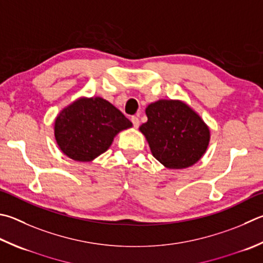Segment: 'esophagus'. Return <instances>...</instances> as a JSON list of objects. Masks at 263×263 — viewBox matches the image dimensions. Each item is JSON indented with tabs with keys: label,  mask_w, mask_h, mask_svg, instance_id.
Here are the masks:
<instances>
[{
	"label": "esophagus",
	"mask_w": 263,
	"mask_h": 263,
	"mask_svg": "<svg viewBox=\"0 0 263 263\" xmlns=\"http://www.w3.org/2000/svg\"><path fill=\"white\" fill-rule=\"evenodd\" d=\"M131 122H132L133 126H135V127H138V126L140 125V121H139V118H138L137 116H132L131 117Z\"/></svg>",
	"instance_id": "obj_1"
}]
</instances>
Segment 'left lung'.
Here are the masks:
<instances>
[{
	"instance_id": "left-lung-1",
	"label": "left lung",
	"mask_w": 263,
	"mask_h": 263,
	"mask_svg": "<svg viewBox=\"0 0 263 263\" xmlns=\"http://www.w3.org/2000/svg\"><path fill=\"white\" fill-rule=\"evenodd\" d=\"M148 121L140 126L153 156L169 169L187 168L204 154L209 128L180 101L160 100L146 109Z\"/></svg>"
}]
</instances>
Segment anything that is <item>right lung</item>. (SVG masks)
<instances>
[{"mask_svg":"<svg viewBox=\"0 0 263 263\" xmlns=\"http://www.w3.org/2000/svg\"><path fill=\"white\" fill-rule=\"evenodd\" d=\"M132 123L101 98L80 99L57 116L55 138L70 159L87 162L106 152L119 131Z\"/></svg>","mask_w":263,"mask_h":263,"instance_id":"obj_1","label":"right lung"}]
</instances>
